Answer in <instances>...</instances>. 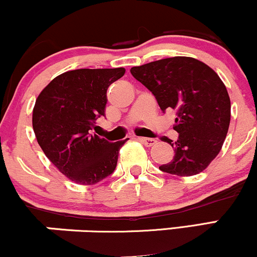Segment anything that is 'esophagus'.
Segmentation results:
<instances>
[{
	"mask_svg": "<svg viewBox=\"0 0 257 257\" xmlns=\"http://www.w3.org/2000/svg\"><path fill=\"white\" fill-rule=\"evenodd\" d=\"M139 140H140L144 145L149 146V147L153 146L156 143H157V140H156V139H152V138H139Z\"/></svg>",
	"mask_w": 257,
	"mask_h": 257,
	"instance_id": "obj_1",
	"label": "esophagus"
}]
</instances>
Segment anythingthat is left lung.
<instances>
[{"label": "left lung", "mask_w": 257, "mask_h": 257, "mask_svg": "<svg viewBox=\"0 0 257 257\" xmlns=\"http://www.w3.org/2000/svg\"><path fill=\"white\" fill-rule=\"evenodd\" d=\"M131 73L151 91L162 111L173 110L176 116L173 128L179 138L167 141L175 156L159 169L178 176L203 172L219 155L231 120V101L217 73L188 57L134 66Z\"/></svg>", "instance_id": "1"}]
</instances>
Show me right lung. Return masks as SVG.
I'll return each instance as SVG.
<instances>
[{
	"label": "right lung",
	"mask_w": 257,
	"mask_h": 257,
	"mask_svg": "<svg viewBox=\"0 0 257 257\" xmlns=\"http://www.w3.org/2000/svg\"><path fill=\"white\" fill-rule=\"evenodd\" d=\"M117 69H78L61 73L41 91L32 126L44 155L71 181L98 184L114 172L128 139L110 143L93 134L105 117L107 88L124 75Z\"/></svg>",
	"instance_id": "obj_1"
}]
</instances>
